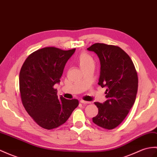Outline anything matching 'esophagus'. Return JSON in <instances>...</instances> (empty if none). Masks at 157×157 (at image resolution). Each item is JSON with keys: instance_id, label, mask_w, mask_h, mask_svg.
<instances>
[{"instance_id": "1", "label": "esophagus", "mask_w": 157, "mask_h": 157, "mask_svg": "<svg viewBox=\"0 0 157 157\" xmlns=\"http://www.w3.org/2000/svg\"><path fill=\"white\" fill-rule=\"evenodd\" d=\"M80 103H82L83 104H90V101H84V100H80Z\"/></svg>"}]
</instances>
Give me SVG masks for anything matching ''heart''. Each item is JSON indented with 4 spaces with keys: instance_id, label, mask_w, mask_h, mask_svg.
I'll list each match as a JSON object with an SVG mask.
<instances>
[{
    "instance_id": "1",
    "label": "heart",
    "mask_w": 157,
    "mask_h": 157,
    "mask_svg": "<svg viewBox=\"0 0 157 157\" xmlns=\"http://www.w3.org/2000/svg\"><path fill=\"white\" fill-rule=\"evenodd\" d=\"M78 61L82 70H83V69L90 66V65L94 64V61L92 57L90 56L89 54L84 52L79 55L78 58Z\"/></svg>"
}]
</instances>
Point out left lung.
Listing matches in <instances>:
<instances>
[{
	"label": "left lung",
	"mask_w": 157,
	"mask_h": 157,
	"mask_svg": "<svg viewBox=\"0 0 157 157\" xmlns=\"http://www.w3.org/2000/svg\"><path fill=\"white\" fill-rule=\"evenodd\" d=\"M87 49L99 57L98 85L106 87L107 100L103 104L94 103L98 114L92 118L93 122L105 129H114L124 120L135 101L137 72L128 55L118 46L98 43Z\"/></svg>",
	"instance_id": "8db88e82"
}]
</instances>
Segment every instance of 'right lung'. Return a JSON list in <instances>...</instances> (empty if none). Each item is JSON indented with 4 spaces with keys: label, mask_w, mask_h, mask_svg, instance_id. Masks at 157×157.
<instances>
[{
    "label": "right lung",
    "mask_w": 157,
    "mask_h": 157,
    "mask_svg": "<svg viewBox=\"0 0 157 157\" xmlns=\"http://www.w3.org/2000/svg\"><path fill=\"white\" fill-rule=\"evenodd\" d=\"M75 49L63 51L49 47L31 53L19 74V90L25 110L42 128L51 130L62 125L78 107L79 101L57 96L65 65Z\"/></svg>",
    "instance_id": "1"
}]
</instances>
